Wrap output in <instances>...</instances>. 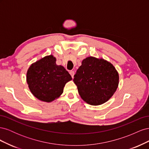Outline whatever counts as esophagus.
I'll return each mask as SVG.
<instances>
[{"instance_id": "esophagus-1", "label": "esophagus", "mask_w": 149, "mask_h": 149, "mask_svg": "<svg viewBox=\"0 0 149 149\" xmlns=\"http://www.w3.org/2000/svg\"><path fill=\"white\" fill-rule=\"evenodd\" d=\"M70 74H71V77L73 78H74V71H70Z\"/></svg>"}]
</instances>
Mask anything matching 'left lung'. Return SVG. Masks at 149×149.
I'll use <instances>...</instances> for the list:
<instances>
[{"instance_id": "1", "label": "left lung", "mask_w": 149, "mask_h": 149, "mask_svg": "<svg viewBox=\"0 0 149 149\" xmlns=\"http://www.w3.org/2000/svg\"><path fill=\"white\" fill-rule=\"evenodd\" d=\"M73 81L83 100L97 106L113 95L119 84V74L114 66L103 59L89 56L83 60Z\"/></svg>"}]
</instances>
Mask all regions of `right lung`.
Segmentation results:
<instances>
[{"instance_id": "1", "label": "right lung", "mask_w": 149, "mask_h": 149, "mask_svg": "<svg viewBox=\"0 0 149 149\" xmlns=\"http://www.w3.org/2000/svg\"><path fill=\"white\" fill-rule=\"evenodd\" d=\"M72 78L63 66L56 64V58L49 55L31 65L26 73V82L34 96L51 102L63 92L65 84Z\"/></svg>"}]
</instances>
